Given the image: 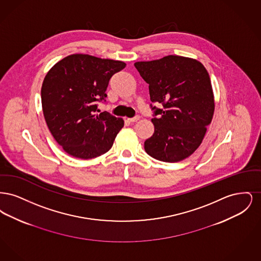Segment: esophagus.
<instances>
[{
    "label": "esophagus",
    "mask_w": 261,
    "mask_h": 261,
    "mask_svg": "<svg viewBox=\"0 0 261 261\" xmlns=\"http://www.w3.org/2000/svg\"><path fill=\"white\" fill-rule=\"evenodd\" d=\"M139 119H140V117H139V116H135V117H133V118H129V119H128V121H129V122H131V123H134V122H137Z\"/></svg>",
    "instance_id": "obj_1"
}]
</instances>
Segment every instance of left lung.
<instances>
[{"mask_svg":"<svg viewBox=\"0 0 261 261\" xmlns=\"http://www.w3.org/2000/svg\"><path fill=\"white\" fill-rule=\"evenodd\" d=\"M149 84L153 135L145 141V150L164 162L190 156L201 144L214 112V96L205 67L197 60L166 56L160 60L134 63Z\"/></svg>","mask_w":261,"mask_h":261,"instance_id":"left-lung-1","label":"left lung"}]
</instances>
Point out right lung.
I'll return each mask as SVG.
<instances>
[{
    "mask_svg": "<svg viewBox=\"0 0 261 261\" xmlns=\"http://www.w3.org/2000/svg\"><path fill=\"white\" fill-rule=\"evenodd\" d=\"M126 66L120 61L74 54L57 62L41 89L43 113L55 140L68 154L90 160L106 153L124 121L99 112L112 75Z\"/></svg>",
    "mask_w": 261,
    "mask_h": 261,
    "instance_id": "add662e5",
    "label": "right lung"
}]
</instances>
